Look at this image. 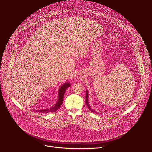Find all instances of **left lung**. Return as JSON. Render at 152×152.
I'll return each mask as SVG.
<instances>
[{"instance_id": "8db88e82", "label": "left lung", "mask_w": 152, "mask_h": 152, "mask_svg": "<svg viewBox=\"0 0 152 152\" xmlns=\"http://www.w3.org/2000/svg\"><path fill=\"white\" fill-rule=\"evenodd\" d=\"M88 91H86V104H87V106H88V107L89 108V109L91 110V112H94V110L91 109V108L90 107V106H89V104H88Z\"/></svg>"}]
</instances>
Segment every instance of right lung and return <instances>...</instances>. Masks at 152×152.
Returning a JSON list of instances; mask_svg holds the SVG:
<instances>
[{"mask_svg":"<svg viewBox=\"0 0 152 152\" xmlns=\"http://www.w3.org/2000/svg\"><path fill=\"white\" fill-rule=\"evenodd\" d=\"M70 86L69 83H65L63 84L61 87H60L58 92V99L57 102V104L54 106L53 107L50 109H44V110H38L37 111L40 112H43V113H48L50 112H54L57 110L60 107L61 105L63 102V98H64V95L65 93V90Z\"/></svg>","mask_w":152,"mask_h":152,"instance_id":"add662e5","label":"right lung"}]
</instances>
